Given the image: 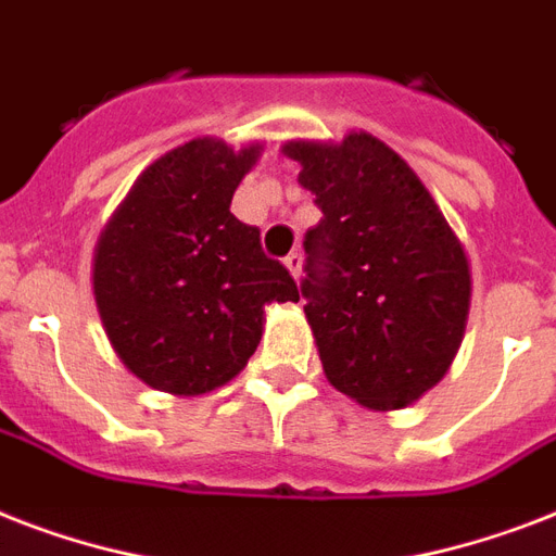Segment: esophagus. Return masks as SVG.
<instances>
[{
  "instance_id": "34e87169",
  "label": "esophagus",
  "mask_w": 556,
  "mask_h": 556,
  "mask_svg": "<svg viewBox=\"0 0 556 556\" xmlns=\"http://www.w3.org/2000/svg\"><path fill=\"white\" fill-rule=\"evenodd\" d=\"M286 268L291 270V277L294 279H300L303 277V253H288L286 256Z\"/></svg>"
}]
</instances>
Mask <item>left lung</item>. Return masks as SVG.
I'll return each instance as SVG.
<instances>
[{
  "mask_svg": "<svg viewBox=\"0 0 556 556\" xmlns=\"http://www.w3.org/2000/svg\"><path fill=\"white\" fill-rule=\"evenodd\" d=\"M323 210L305 233V320L323 371L366 409H401L447 375L470 314V262L441 207L369 132L288 141Z\"/></svg>",
  "mask_w": 556,
  "mask_h": 556,
  "instance_id": "8db88e82",
  "label": "left lung"
}]
</instances>
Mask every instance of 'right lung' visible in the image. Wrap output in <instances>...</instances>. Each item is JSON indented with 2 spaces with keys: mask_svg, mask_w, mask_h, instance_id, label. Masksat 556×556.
I'll return each instance as SVG.
<instances>
[{
  "mask_svg": "<svg viewBox=\"0 0 556 556\" xmlns=\"http://www.w3.org/2000/svg\"><path fill=\"white\" fill-rule=\"evenodd\" d=\"M262 143L192 138L143 169L94 248L91 286L115 355L147 387L204 395L248 366L265 305L300 291L230 201Z\"/></svg>",
  "mask_w": 556,
  "mask_h": 556,
  "instance_id": "obj_1",
  "label": "right lung"
}]
</instances>
